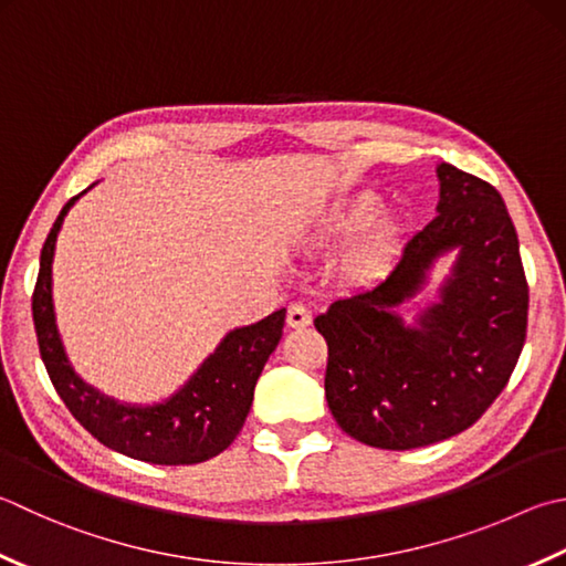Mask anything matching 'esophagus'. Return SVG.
<instances>
[{
	"label": "esophagus",
	"mask_w": 566,
	"mask_h": 566,
	"mask_svg": "<svg viewBox=\"0 0 566 566\" xmlns=\"http://www.w3.org/2000/svg\"><path fill=\"white\" fill-rule=\"evenodd\" d=\"M311 311L303 303H293L291 307H287V327L293 329H305L307 325H311Z\"/></svg>",
	"instance_id": "34e87169"
}]
</instances>
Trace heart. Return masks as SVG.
Wrapping results in <instances>:
<instances>
[{"instance_id": "b5f03b06", "label": "heart", "mask_w": 566, "mask_h": 566, "mask_svg": "<svg viewBox=\"0 0 566 566\" xmlns=\"http://www.w3.org/2000/svg\"><path fill=\"white\" fill-rule=\"evenodd\" d=\"M379 207L381 199L375 191H357V195L327 207L323 214L313 219L311 227L303 233L315 247H323V243L349 237L352 231L369 223L365 233L343 255V263H339V271H343L345 281L352 285L375 283L387 271V265L391 263L403 237L399 219L389 214H377Z\"/></svg>"}]
</instances>
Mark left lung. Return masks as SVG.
Returning <instances> with one entry per match:
<instances>
[{"label": "left lung", "instance_id": "left-lung-1", "mask_svg": "<svg viewBox=\"0 0 566 566\" xmlns=\"http://www.w3.org/2000/svg\"><path fill=\"white\" fill-rule=\"evenodd\" d=\"M436 217L371 287L315 317L327 339L325 397L339 429L375 449L409 451L481 419L525 345L527 281L503 197L449 163L436 165ZM453 254L431 304L407 324L398 305Z\"/></svg>", "mask_w": 566, "mask_h": 566}]
</instances>
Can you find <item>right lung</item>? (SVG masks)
Returning <instances> with one entry per match:
<instances>
[{"mask_svg": "<svg viewBox=\"0 0 566 566\" xmlns=\"http://www.w3.org/2000/svg\"><path fill=\"white\" fill-rule=\"evenodd\" d=\"M88 189H83L61 209L41 249L31 311H34L39 349L49 377L76 421L108 449L155 465L209 461L229 449L247 421L255 381L271 352L281 343L285 307L265 315L259 323L229 329L182 387L165 399L130 403L95 389L73 369L53 311V253H56L59 231L71 207Z\"/></svg>", "mask_w": 566, "mask_h": 566, "instance_id": "1", "label": "right lung"}]
</instances>
